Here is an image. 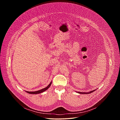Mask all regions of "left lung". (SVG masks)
Returning <instances> with one entry per match:
<instances>
[{
    "label": "left lung",
    "instance_id": "8db88e82",
    "mask_svg": "<svg viewBox=\"0 0 120 120\" xmlns=\"http://www.w3.org/2000/svg\"><path fill=\"white\" fill-rule=\"evenodd\" d=\"M94 91H95V90H94V91H90V92H88V93H85V92H77V93H79V94H90V93H93V92H94Z\"/></svg>",
    "mask_w": 120,
    "mask_h": 120
}]
</instances>
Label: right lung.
<instances>
[{
  "label": "right lung",
  "mask_w": 120,
  "mask_h": 120,
  "mask_svg": "<svg viewBox=\"0 0 120 120\" xmlns=\"http://www.w3.org/2000/svg\"><path fill=\"white\" fill-rule=\"evenodd\" d=\"M51 83H52V82H51L50 83V84L48 85V86L46 87H45V88H43V89H42L41 90H38V91H35V92H28V91H26V92H27V93H29L30 94H40V93H43V92H44V91H46L47 89H48L49 88V87L50 86Z\"/></svg>",
  "instance_id": "obj_1"
}]
</instances>
